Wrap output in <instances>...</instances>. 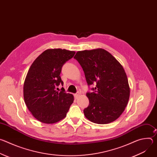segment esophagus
<instances>
[{
  "label": "esophagus",
  "mask_w": 157,
  "mask_h": 157,
  "mask_svg": "<svg viewBox=\"0 0 157 157\" xmlns=\"http://www.w3.org/2000/svg\"><path fill=\"white\" fill-rule=\"evenodd\" d=\"M79 94H75V98L76 99H78V98H79Z\"/></svg>",
  "instance_id": "34e87169"
}]
</instances>
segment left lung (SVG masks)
<instances>
[{
  "mask_svg": "<svg viewBox=\"0 0 157 157\" xmlns=\"http://www.w3.org/2000/svg\"><path fill=\"white\" fill-rule=\"evenodd\" d=\"M84 71L92 93L86 96L89 104L84 109L90 121L105 124L116 121L125 110L130 96L126 73L120 63L101 48L78 52L74 57Z\"/></svg>",
  "mask_w": 157,
  "mask_h": 157,
  "instance_id": "8db88e82",
  "label": "left lung"
}]
</instances>
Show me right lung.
Instances as JSON below:
<instances>
[{"mask_svg": "<svg viewBox=\"0 0 157 157\" xmlns=\"http://www.w3.org/2000/svg\"><path fill=\"white\" fill-rule=\"evenodd\" d=\"M75 52L65 49H49L33 61L24 84V98L32 114L45 124L56 123L66 116L74 101L71 94L64 89L56 91L63 82L59 76L64 64L71 59Z\"/></svg>", "mask_w": 157, "mask_h": 157, "instance_id": "obj_1", "label": "right lung"}]
</instances>
